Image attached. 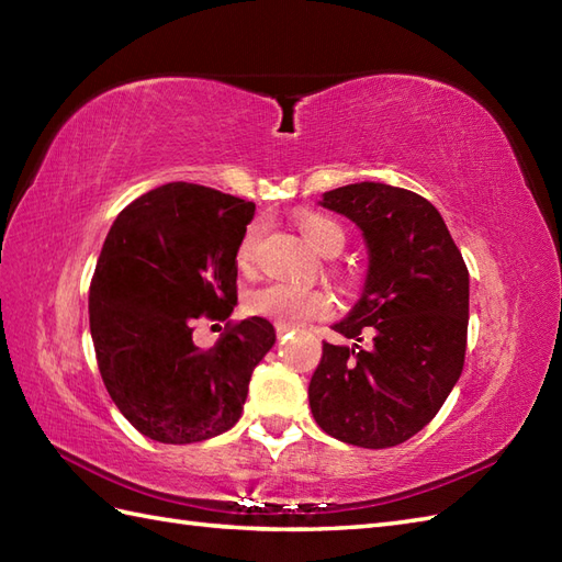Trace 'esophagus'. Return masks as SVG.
<instances>
[{"label":"esophagus","instance_id":"esophagus-1","mask_svg":"<svg viewBox=\"0 0 562 562\" xmlns=\"http://www.w3.org/2000/svg\"><path fill=\"white\" fill-rule=\"evenodd\" d=\"M274 330H278V338H288L292 333L290 326H274Z\"/></svg>","mask_w":562,"mask_h":562}]
</instances>
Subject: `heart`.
<instances>
[{"instance_id":"heart-1","label":"heart","mask_w":562,"mask_h":562,"mask_svg":"<svg viewBox=\"0 0 562 562\" xmlns=\"http://www.w3.org/2000/svg\"><path fill=\"white\" fill-rule=\"evenodd\" d=\"M300 232L306 236L318 254L338 256L345 246V229L324 212H304L296 220ZM260 224H250L236 246V266L241 272H250L256 260V246ZM248 314L272 321L274 326H302L306 321L326 318L333 312V302L326 292L300 288V284L270 282L266 288L250 292L246 300Z\"/></svg>"}]
</instances>
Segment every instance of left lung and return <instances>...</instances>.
Masks as SVG:
<instances>
[{
  "instance_id": "left-lung-1",
  "label": "left lung",
  "mask_w": 562,
  "mask_h": 562,
  "mask_svg": "<svg viewBox=\"0 0 562 562\" xmlns=\"http://www.w3.org/2000/svg\"><path fill=\"white\" fill-rule=\"evenodd\" d=\"M321 205L352 220L369 268L362 296L333 330L374 348L324 342L308 384L318 427L345 445L386 449L420 432L463 369L469 270L432 202L386 183H352ZM360 347V345H355Z\"/></svg>"
}]
</instances>
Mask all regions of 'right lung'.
Here are the masks:
<instances>
[{
  "label": "right lung",
  "instance_id": "obj_1",
  "mask_svg": "<svg viewBox=\"0 0 562 562\" xmlns=\"http://www.w3.org/2000/svg\"><path fill=\"white\" fill-rule=\"evenodd\" d=\"M256 205L195 183H166L117 214L89 288L99 372L130 425L161 445L232 429L248 381L274 345L268 318L229 324L210 350L195 318H229L236 246Z\"/></svg>",
  "mask_w": 562,
  "mask_h": 562
}]
</instances>
